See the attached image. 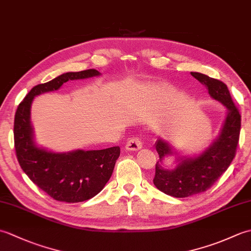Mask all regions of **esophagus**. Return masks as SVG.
<instances>
[{
  "mask_svg": "<svg viewBox=\"0 0 251 251\" xmlns=\"http://www.w3.org/2000/svg\"><path fill=\"white\" fill-rule=\"evenodd\" d=\"M126 150L128 151H139L142 149V141L139 139V138H131V139L128 140V142L126 143Z\"/></svg>",
  "mask_w": 251,
  "mask_h": 251,
  "instance_id": "esophagus-1",
  "label": "esophagus"
}]
</instances>
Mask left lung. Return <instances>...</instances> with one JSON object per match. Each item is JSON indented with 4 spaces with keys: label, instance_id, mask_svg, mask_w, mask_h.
I'll use <instances>...</instances> for the list:
<instances>
[{
    "label": "left lung",
    "instance_id": "8db88e82",
    "mask_svg": "<svg viewBox=\"0 0 251 251\" xmlns=\"http://www.w3.org/2000/svg\"><path fill=\"white\" fill-rule=\"evenodd\" d=\"M191 74L205 85L210 97L219 101L227 111L219 135L199 154L180 155V152L168 141L158 139L155 142L159 161L155 165L153 183L163 193L178 199L202 193L215 184L235 156L241 131V114L233 102L226 85L202 73L191 72ZM173 155L177 156L176 167L165 168L164 158Z\"/></svg>",
    "mask_w": 251,
    "mask_h": 251
}]
</instances>
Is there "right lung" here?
Returning <instances> with one entry per match:
<instances>
[{"instance_id": "add662e5", "label": "right lung", "mask_w": 251, "mask_h": 251, "mask_svg": "<svg viewBox=\"0 0 251 251\" xmlns=\"http://www.w3.org/2000/svg\"><path fill=\"white\" fill-rule=\"evenodd\" d=\"M100 75L95 69L63 73L34 86L16 111L14 141L20 167L32 182L56 201L79 202L97 195L111 178L121 150L112 147L103 150L52 152L39 147L30 121L31 104L36 96L55 92L68 81Z\"/></svg>"}]
</instances>
